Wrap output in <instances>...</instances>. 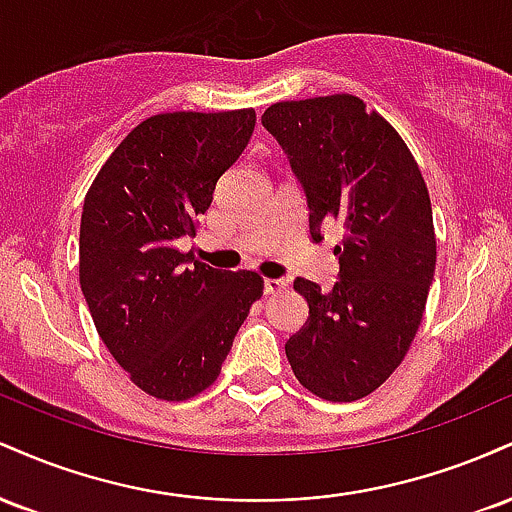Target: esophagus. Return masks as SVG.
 <instances>
[{
    "instance_id": "1",
    "label": "esophagus",
    "mask_w": 512,
    "mask_h": 512,
    "mask_svg": "<svg viewBox=\"0 0 512 512\" xmlns=\"http://www.w3.org/2000/svg\"><path fill=\"white\" fill-rule=\"evenodd\" d=\"M289 286V281L286 279H264V293H269V296H274V293H281Z\"/></svg>"
}]
</instances>
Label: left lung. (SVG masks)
Segmentation results:
<instances>
[{
  "label": "left lung",
  "instance_id": "1",
  "mask_svg": "<svg viewBox=\"0 0 512 512\" xmlns=\"http://www.w3.org/2000/svg\"><path fill=\"white\" fill-rule=\"evenodd\" d=\"M262 125L289 156L310 209L344 228L339 281H293L308 320L286 342L293 375L327 402L378 390L404 361L436 272L431 197L397 129L351 93L269 105Z\"/></svg>",
  "mask_w": 512,
  "mask_h": 512
}]
</instances>
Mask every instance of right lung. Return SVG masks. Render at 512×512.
I'll return each instance as SVG.
<instances>
[{
    "mask_svg": "<svg viewBox=\"0 0 512 512\" xmlns=\"http://www.w3.org/2000/svg\"><path fill=\"white\" fill-rule=\"evenodd\" d=\"M252 129V108L154 115L122 139L86 192L81 291L103 344L156 399L207 390L262 296L257 272L214 269L175 248L197 233Z\"/></svg>",
    "mask_w": 512,
    "mask_h": 512,
    "instance_id": "right-lung-1",
    "label": "right lung"
}]
</instances>
